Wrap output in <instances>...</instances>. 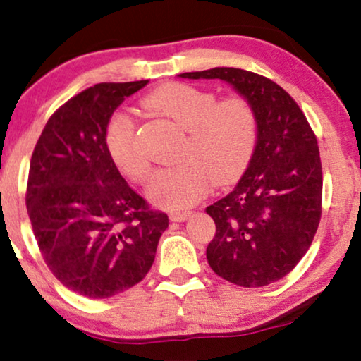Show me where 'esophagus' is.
Instances as JSON below:
<instances>
[{"label":"esophagus","mask_w":361,"mask_h":361,"mask_svg":"<svg viewBox=\"0 0 361 361\" xmlns=\"http://www.w3.org/2000/svg\"><path fill=\"white\" fill-rule=\"evenodd\" d=\"M190 211H171L170 213V219L175 221V223H181V221L190 218Z\"/></svg>","instance_id":"obj_1"}]
</instances>
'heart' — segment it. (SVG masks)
<instances>
[{
	"mask_svg": "<svg viewBox=\"0 0 361 361\" xmlns=\"http://www.w3.org/2000/svg\"><path fill=\"white\" fill-rule=\"evenodd\" d=\"M145 107L171 118L185 140L176 166L153 175L147 196L165 209H185L203 198L209 185L234 181L251 161L259 140V114L246 95L218 100L213 90L170 82L147 95ZM105 147L115 166L137 183L150 175L152 165L137 138L135 122L117 114L105 132Z\"/></svg>",
	"mask_w": 361,
	"mask_h": 361,
	"instance_id": "heart-1",
	"label": "heart"
}]
</instances>
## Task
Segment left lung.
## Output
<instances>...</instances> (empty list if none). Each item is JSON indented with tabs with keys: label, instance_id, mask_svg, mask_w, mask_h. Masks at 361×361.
<instances>
[{
	"label": "left lung",
	"instance_id": "1",
	"mask_svg": "<svg viewBox=\"0 0 361 361\" xmlns=\"http://www.w3.org/2000/svg\"><path fill=\"white\" fill-rule=\"evenodd\" d=\"M180 77L226 80L257 110L259 140L246 173L206 208L216 224L206 257L233 284H272L305 256L320 223L324 180L315 133L295 100L256 72L214 67Z\"/></svg>",
	"mask_w": 361,
	"mask_h": 361
}]
</instances>
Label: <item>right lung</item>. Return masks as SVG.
<instances>
[{"instance_id":"right-lung-1","label":"right lung","mask_w":361,"mask_h":361,"mask_svg":"<svg viewBox=\"0 0 361 361\" xmlns=\"http://www.w3.org/2000/svg\"><path fill=\"white\" fill-rule=\"evenodd\" d=\"M147 84L102 82L74 95L47 120L31 157L26 208L37 246L57 281L89 299L138 284L168 228L105 147L114 110Z\"/></svg>"}]
</instances>
